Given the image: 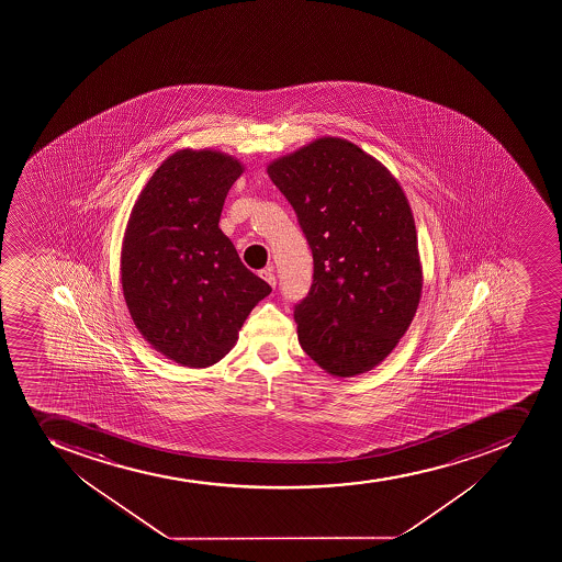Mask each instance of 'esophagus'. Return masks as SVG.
Instances as JSON below:
<instances>
[{
    "label": "esophagus",
    "mask_w": 562,
    "mask_h": 562,
    "mask_svg": "<svg viewBox=\"0 0 562 562\" xmlns=\"http://www.w3.org/2000/svg\"><path fill=\"white\" fill-rule=\"evenodd\" d=\"M260 277L266 280L267 284L274 288L277 285V277H274V272H272V267H266V269H261Z\"/></svg>",
    "instance_id": "esophagus-1"
}]
</instances>
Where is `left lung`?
Returning a JSON list of instances; mask_svg holds the SVG:
<instances>
[{"label":"left lung","instance_id":"8db88e82","mask_svg":"<svg viewBox=\"0 0 562 562\" xmlns=\"http://www.w3.org/2000/svg\"><path fill=\"white\" fill-rule=\"evenodd\" d=\"M313 252V284L295 306L302 350L334 378L392 353L423 290L411 203L394 173L342 137L324 135L267 165Z\"/></svg>","mask_w":562,"mask_h":562}]
</instances>
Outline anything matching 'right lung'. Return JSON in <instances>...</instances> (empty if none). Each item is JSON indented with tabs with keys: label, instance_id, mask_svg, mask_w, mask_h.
I'll list each match as a JSON object with an SVG mask.
<instances>
[{
	"label": "right lung",
	"instance_id": "right-lung-1",
	"mask_svg": "<svg viewBox=\"0 0 562 562\" xmlns=\"http://www.w3.org/2000/svg\"><path fill=\"white\" fill-rule=\"evenodd\" d=\"M244 162L212 148L173 151L135 201L121 249V284L143 339L170 361L209 368L238 342L271 288L217 227Z\"/></svg>",
	"mask_w": 562,
	"mask_h": 562
}]
</instances>
